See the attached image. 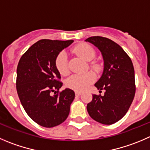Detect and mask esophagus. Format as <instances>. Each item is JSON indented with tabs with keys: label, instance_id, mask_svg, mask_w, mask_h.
I'll use <instances>...</instances> for the list:
<instances>
[{
	"label": "esophagus",
	"instance_id": "obj_1",
	"mask_svg": "<svg viewBox=\"0 0 150 150\" xmlns=\"http://www.w3.org/2000/svg\"><path fill=\"white\" fill-rule=\"evenodd\" d=\"M75 94H76V96H79L82 94V93L79 92V91H75Z\"/></svg>",
	"mask_w": 150,
	"mask_h": 150
}]
</instances>
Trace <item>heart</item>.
Here are the masks:
<instances>
[{
	"label": "heart",
	"instance_id": "b5f03b06",
	"mask_svg": "<svg viewBox=\"0 0 150 150\" xmlns=\"http://www.w3.org/2000/svg\"><path fill=\"white\" fill-rule=\"evenodd\" d=\"M73 52L85 61L93 60L96 56L95 50L87 43H80L73 48ZM55 66L61 75H66L68 72V56L65 52L59 53L55 59ZM91 66L93 69L98 71L99 65L96 62H92ZM96 76L93 72H87L82 74H74L66 80V86L76 91H83L95 81Z\"/></svg>",
	"mask_w": 150,
	"mask_h": 150
}]
</instances>
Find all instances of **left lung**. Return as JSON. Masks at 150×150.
I'll return each instance as SVG.
<instances>
[{
    "mask_svg": "<svg viewBox=\"0 0 150 150\" xmlns=\"http://www.w3.org/2000/svg\"><path fill=\"white\" fill-rule=\"evenodd\" d=\"M102 53L103 73L95 87L105 95H93L87 105L90 116L103 125H112L122 119L129 110L135 93V71L123 48L108 38L91 37L85 40Z\"/></svg>",
    "mask_w": 150,
    "mask_h": 150,
    "instance_id": "8db88e82",
    "label": "left lung"
}]
</instances>
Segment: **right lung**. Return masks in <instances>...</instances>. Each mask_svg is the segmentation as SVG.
<instances>
[{"mask_svg": "<svg viewBox=\"0 0 150 150\" xmlns=\"http://www.w3.org/2000/svg\"><path fill=\"white\" fill-rule=\"evenodd\" d=\"M74 40H40L21 57L17 68L16 88L24 110L34 122L45 127L62 124L68 118L75 97L73 90L59 82L55 66L59 53Z\"/></svg>", "mask_w": 150, "mask_h": 150, "instance_id": "right-lung-1", "label": "right lung"}]
</instances>
